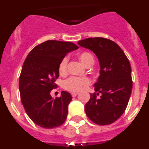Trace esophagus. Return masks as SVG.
<instances>
[{"instance_id":"esophagus-1","label":"esophagus","mask_w":149,"mask_h":149,"mask_svg":"<svg viewBox=\"0 0 149 149\" xmlns=\"http://www.w3.org/2000/svg\"><path fill=\"white\" fill-rule=\"evenodd\" d=\"M78 94H79L78 93H72V97H76Z\"/></svg>"}]
</instances>
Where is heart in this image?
I'll return each instance as SVG.
<instances>
[{
    "mask_svg": "<svg viewBox=\"0 0 149 149\" xmlns=\"http://www.w3.org/2000/svg\"><path fill=\"white\" fill-rule=\"evenodd\" d=\"M79 60L85 66L89 65H93L94 63V56L89 52L84 51L79 54ZM67 64H68V59L66 57L63 58L59 65V72L60 74H64L66 73ZM89 80L86 77L80 78L77 77H71L64 82V87L72 92H79L81 91L85 86L89 84Z\"/></svg>",
    "mask_w": 149,
    "mask_h": 149,
    "instance_id": "1",
    "label": "heart"
}]
</instances>
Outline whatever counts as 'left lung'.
I'll return each mask as SVG.
<instances>
[{"label": "left lung", "mask_w": 149, "mask_h": 149, "mask_svg": "<svg viewBox=\"0 0 149 149\" xmlns=\"http://www.w3.org/2000/svg\"><path fill=\"white\" fill-rule=\"evenodd\" d=\"M77 44L93 51L100 65V75L94 84L96 93L90 94L85 104L86 116L99 125L113 123L125 110L132 91L130 62L120 47L110 39L88 38Z\"/></svg>", "instance_id": "1"}]
</instances>
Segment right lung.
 <instances>
[{
    "mask_svg": "<svg viewBox=\"0 0 149 149\" xmlns=\"http://www.w3.org/2000/svg\"><path fill=\"white\" fill-rule=\"evenodd\" d=\"M78 49L69 42L48 40L38 45L24 60L19 77L21 101L30 119L44 128L62 125L68 115L72 97L68 92L54 99L51 91L56 87L59 65L65 55Z\"/></svg>",
    "mask_w": 149,
    "mask_h": 149,
    "instance_id": "add662e5",
    "label": "right lung"
}]
</instances>
